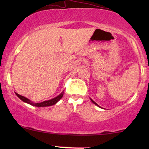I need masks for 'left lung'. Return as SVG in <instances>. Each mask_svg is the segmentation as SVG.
I'll return each instance as SVG.
<instances>
[{"mask_svg": "<svg viewBox=\"0 0 149 149\" xmlns=\"http://www.w3.org/2000/svg\"><path fill=\"white\" fill-rule=\"evenodd\" d=\"M90 100H91V102H93V104H95V105H96V106H97V107H99V106H98V105H97V104H96V103H95L94 101H93V100H91V98H90Z\"/></svg>", "mask_w": 149, "mask_h": 149, "instance_id": "1", "label": "left lung"}]
</instances>
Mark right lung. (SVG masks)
<instances>
[{
    "instance_id": "obj_1",
    "label": "right lung",
    "mask_w": 149,
    "mask_h": 149,
    "mask_svg": "<svg viewBox=\"0 0 149 149\" xmlns=\"http://www.w3.org/2000/svg\"><path fill=\"white\" fill-rule=\"evenodd\" d=\"M15 94L17 95V96L19 97L20 100H22L24 102L29 104H30V105L34 106V107H49V106L56 104L58 102L62 97L63 95H64V91H63L60 95H58V96L54 97V98L51 99V100H49L42 102H40V103L32 102L31 100H30L29 99L26 98V97L22 96V95L18 94V93H17L16 92H15Z\"/></svg>"
}]
</instances>
